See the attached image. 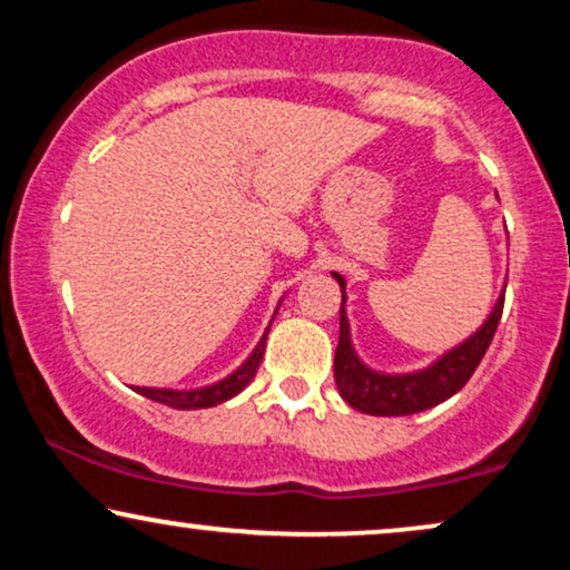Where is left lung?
I'll list each match as a JSON object with an SVG mask.
<instances>
[{
	"label": "left lung",
	"instance_id": "1",
	"mask_svg": "<svg viewBox=\"0 0 570 570\" xmlns=\"http://www.w3.org/2000/svg\"><path fill=\"white\" fill-rule=\"evenodd\" d=\"M342 287V306H340V342L337 353H334V381L350 407L365 412V415L396 417V415H415V412L431 410L449 396H454L462 389L485 355V350L493 342L503 314L505 291L498 298L493 314L488 322L464 340L462 345L449 350L446 355L439 357L431 368L417 373H400V376H389V373H376L368 365L357 361L353 345H350V324L345 314V279L334 272Z\"/></svg>",
	"mask_w": 570,
	"mask_h": 570
}]
</instances>
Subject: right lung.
I'll return each instance as SVG.
<instances>
[{"mask_svg":"<svg viewBox=\"0 0 570 570\" xmlns=\"http://www.w3.org/2000/svg\"><path fill=\"white\" fill-rule=\"evenodd\" d=\"M267 332H264V337H262L259 345L254 347V353L246 357V363L240 365L238 371H233L228 379L217 381V384H213V386L189 389V392H176V389L137 386L135 392H139L142 396H147V400H153V402L168 404V407H174V410H205V407H215V404L230 400V396H236L238 392H244V386L252 384V379L256 376V371H259V363H262V357H264V347H267Z\"/></svg>","mask_w":570,"mask_h":570,"instance_id":"right-lung-1","label":"right lung"}]
</instances>
